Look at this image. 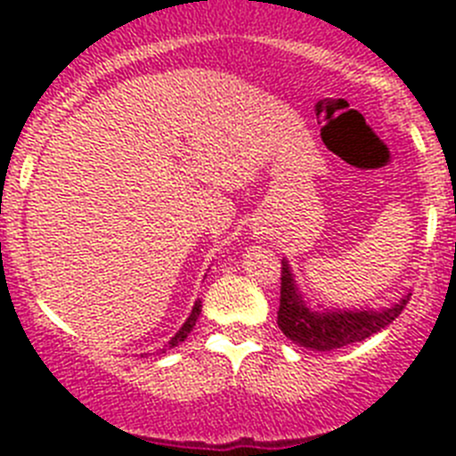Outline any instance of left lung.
I'll list each match as a JSON object with an SVG mask.
<instances>
[{"instance_id":"8db88e82","label":"left lung","mask_w":456,"mask_h":456,"mask_svg":"<svg viewBox=\"0 0 456 456\" xmlns=\"http://www.w3.org/2000/svg\"><path fill=\"white\" fill-rule=\"evenodd\" d=\"M409 299L411 294H406L404 299L386 310L313 313L301 301V294L294 288L288 263L283 260V267H281V305H278L276 322L278 329L301 347L315 349V352H333V349L347 347L352 342H363L365 338L386 329L395 317H400Z\"/></svg>"}]
</instances>
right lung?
Segmentation results:
<instances>
[{
  "label": "right lung",
  "mask_w": 456,
  "mask_h": 456,
  "mask_svg": "<svg viewBox=\"0 0 456 456\" xmlns=\"http://www.w3.org/2000/svg\"><path fill=\"white\" fill-rule=\"evenodd\" d=\"M199 315H200V301H196V305H193V310H191V315L187 317V322H184V324H183V329H180V331L175 333V336H173L171 340H168V345H164V349H159V354H164V352H167V349H171V347H178L180 342H183L184 338H187L189 333H191V329H193V326H196V320H199Z\"/></svg>",
  "instance_id": "1"
}]
</instances>
